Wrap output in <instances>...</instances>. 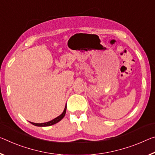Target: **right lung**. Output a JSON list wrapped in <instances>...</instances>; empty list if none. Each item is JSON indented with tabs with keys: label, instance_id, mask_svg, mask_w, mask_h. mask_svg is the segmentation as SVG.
I'll return each mask as SVG.
<instances>
[{
	"label": "right lung",
	"instance_id": "obj_1",
	"mask_svg": "<svg viewBox=\"0 0 155 155\" xmlns=\"http://www.w3.org/2000/svg\"><path fill=\"white\" fill-rule=\"evenodd\" d=\"M66 109H67V105H65V109H64V110H63L62 114L59 115V116L57 117L56 118H55V119L51 120V121H48V122H46V123H42V124H36V123H33V122H30V123L31 124H33L34 126H39V127H45V126H52V125L56 124V123H58V121H60L61 120L65 117V113H66Z\"/></svg>",
	"mask_w": 155,
	"mask_h": 155
}]
</instances>
